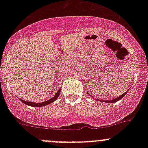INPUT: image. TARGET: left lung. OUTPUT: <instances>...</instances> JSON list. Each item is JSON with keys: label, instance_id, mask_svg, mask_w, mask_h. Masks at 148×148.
I'll return each mask as SVG.
<instances>
[{"label": "left lung", "instance_id": "left-lung-1", "mask_svg": "<svg viewBox=\"0 0 148 148\" xmlns=\"http://www.w3.org/2000/svg\"><path fill=\"white\" fill-rule=\"evenodd\" d=\"M128 92V90L127 91H126V92H125V93L124 94H122V95H120V97H117V98H115V99H111V100H101V99H95V100H99V102H106V103H114V102H117V101H119L120 100V99H122V98H123L124 97H125V95H126L127 94V92ZM88 95H89V96H91V95H89V93H87ZM92 97V96H91Z\"/></svg>", "mask_w": 148, "mask_h": 148}]
</instances>
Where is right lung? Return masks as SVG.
Returning <instances> with one entry per match:
<instances>
[{
	"label": "right lung",
	"mask_w": 148,
	"mask_h": 148,
	"mask_svg": "<svg viewBox=\"0 0 148 148\" xmlns=\"http://www.w3.org/2000/svg\"><path fill=\"white\" fill-rule=\"evenodd\" d=\"M60 92H61V89H59V91L56 92V94L54 95V97H52L51 99H49V100H47V101H45V102H44L36 103V102H26V101L22 100V99H20V100L22 101V102H23L24 104H26V105L31 106V107H44V106L48 105L49 104H51V103H52V102H54V101H56V99H58V97H59Z\"/></svg>",
	"instance_id": "obj_1"
}]
</instances>
